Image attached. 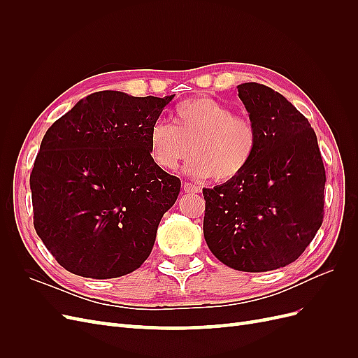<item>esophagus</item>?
Masks as SVG:
<instances>
[{"label":"esophagus","instance_id":"1","mask_svg":"<svg viewBox=\"0 0 358 358\" xmlns=\"http://www.w3.org/2000/svg\"><path fill=\"white\" fill-rule=\"evenodd\" d=\"M183 191H185V192H200L201 189H200V187L194 185V183L185 182V183H183Z\"/></svg>","mask_w":358,"mask_h":358}]
</instances>
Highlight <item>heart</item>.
I'll return each instance as SVG.
<instances>
[{
	"instance_id": "b5f03b06",
	"label": "heart",
	"mask_w": 358,
	"mask_h": 358,
	"mask_svg": "<svg viewBox=\"0 0 358 358\" xmlns=\"http://www.w3.org/2000/svg\"><path fill=\"white\" fill-rule=\"evenodd\" d=\"M171 122L158 121L149 131V155L159 169L175 170L191 150L187 175L227 182L241 176L255 155V125L220 101L201 96L182 101Z\"/></svg>"
}]
</instances>
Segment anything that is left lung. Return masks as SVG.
<instances>
[{
  "instance_id": "1",
  "label": "left lung",
  "mask_w": 358,
  "mask_h": 358,
  "mask_svg": "<svg viewBox=\"0 0 358 358\" xmlns=\"http://www.w3.org/2000/svg\"><path fill=\"white\" fill-rule=\"evenodd\" d=\"M237 92L257 150L241 176L203 188V233L225 266L268 272L296 262L320 230L326 170L315 131L284 95L255 82Z\"/></svg>"
}]
</instances>
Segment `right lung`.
Segmentation results:
<instances>
[{
	"instance_id": "1",
	"label": "right lung",
	"mask_w": 358,
	"mask_h": 358,
	"mask_svg": "<svg viewBox=\"0 0 358 358\" xmlns=\"http://www.w3.org/2000/svg\"><path fill=\"white\" fill-rule=\"evenodd\" d=\"M175 95L94 92L52 124L29 178L34 229L69 272L110 279L152 251L180 180L155 166L148 137Z\"/></svg>"
}]
</instances>
